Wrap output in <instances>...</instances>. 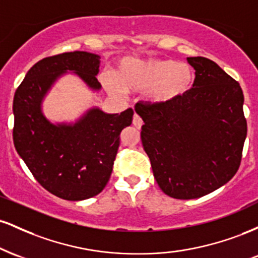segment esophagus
I'll list each match as a JSON object with an SVG mask.
<instances>
[{
	"label": "esophagus",
	"mask_w": 258,
	"mask_h": 258,
	"mask_svg": "<svg viewBox=\"0 0 258 258\" xmlns=\"http://www.w3.org/2000/svg\"><path fill=\"white\" fill-rule=\"evenodd\" d=\"M133 125L137 127V128H141L142 125H143V120L137 114H135V116H133Z\"/></svg>",
	"instance_id": "34e87169"
}]
</instances>
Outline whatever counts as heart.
Returning a JSON list of instances; mask_svg holds the SVG:
<instances>
[{
  "mask_svg": "<svg viewBox=\"0 0 258 258\" xmlns=\"http://www.w3.org/2000/svg\"><path fill=\"white\" fill-rule=\"evenodd\" d=\"M194 70L186 63L171 59L122 58L117 64L114 78L105 79L109 90L146 91L147 98L156 104H166L180 98L190 90Z\"/></svg>",
  "mask_w": 258,
  "mask_h": 258,
  "instance_id": "1",
  "label": "heart"
}]
</instances>
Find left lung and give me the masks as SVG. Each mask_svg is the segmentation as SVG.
Segmentation results:
<instances>
[{
    "label": "left lung",
    "mask_w": 258,
    "mask_h": 258,
    "mask_svg": "<svg viewBox=\"0 0 258 258\" xmlns=\"http://www.w3.org/2000/svg\"><path fill=\"white\" fill-rule=\"evenodd\" d=\"M193 87L166 104L139 102L141 138L161 190L197 199L233 178L240 166L247 123L238 81L215 61L189 57Z\"/></svg>",
    "instance_id": "obj_1"
}]
</instances>
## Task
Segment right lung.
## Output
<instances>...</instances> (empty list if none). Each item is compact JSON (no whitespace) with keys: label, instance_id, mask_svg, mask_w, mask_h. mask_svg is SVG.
Segmentation results:
<instances>
[{"label":"right lung","instance_id":"right-lung-1","mask_svg":"<svg viewBox=\"0 0 258 258\" xmlns=\"http://www.w3.org/2000/svg\"><path fill=\"white\" fill-rule=\"evenodd\" d=\"M100 57L68 52L43 58L29 70L13 99V142L35 179L60 199L79 201L99 194L108 183L120 146V133L132 123L133 110L106 114L92 108L75 123H52L41 104L47 92L67 72H73L91 90Z\"/></svg>","mask_w":258,"mask_h":258}]
</instances>
